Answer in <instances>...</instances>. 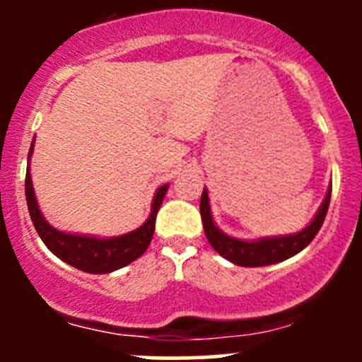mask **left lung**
<instances>
[{
  "mask_svg": "<svg viewBox=\"0 0 362 362\" xmlns=\"http://www.w3.org/2000/svg\"><path fill=\"white\" fill-rule=\"evenodd\" d=\"M331 202V187L327 189V194L320 204L319 211L315 214L313 221L301 229L299 233L286 236H272V238H259L245 242V240L233 238L222 233L221 229L215 226L214 218H211L210 202H208V191L203 189L202 203H199V211H202V221L204 228V235H206L208 242L214 247L222 257L228 261L235 262L238 266H247V268H255V266H268L275 264V262L286 261V259L293 257L310 245L319 229L322 228V222L326 218L327 208Z\"/></svg>",
  "mask_w": 362,
  "mask_h": 362,
  "instance_id": "1",
  "label": "left lung"
}]
</instances>
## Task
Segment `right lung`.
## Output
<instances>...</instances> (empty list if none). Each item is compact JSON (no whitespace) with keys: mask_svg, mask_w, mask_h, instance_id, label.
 Returning <instances> with one entry per match:
<instances>
[{"mask_svg":"<svg viewBox=\"0 0 362 362\" xmlns=\"http://www.w3.org/2000/svg\"><path fill=\"white\" fill-rule=\"evenodd\" d=\"M33 145L28 154V163L33 154ZM168 191V184L160 185L156 191L154 199H152V210L147 221L134 231L126 233V235L113 236V238H96V236H86V235H71V233H63L59 229L52 228L45 217L42 215L36 202L35 189H33L31 173L25 171V202H28V210L31 215L33 226H35L36 233L40 235L42 242L45 243L47 249L63 259L64 262L71 264L73 268H78L86 273H112L115 269L124 268L134 259L140 257L147 247L151 245L152 235L156 229V217L163 204L164 194Z\"/></svg>","mask_w":362,"mask_h":362,"instance_id":"1","label":"right lung"}]
</instances>
